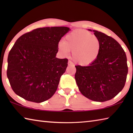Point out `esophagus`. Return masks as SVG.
Segmentation results:
<instances>
[{
	"label": "esophagus",
	"mask_w": 133,
	"mask_h": 133,
	"mask_svg": "<svg viewBox=\"0 0 133 133\" xmlns=\"http://www.w3.org/2000/svg\"><path fill=\"white\" fill-rule=\"evenodd\" d=\"M68 65H69V66H74V64H73V62L70 61V60H69Z\"/></svg>",
	"instance_id": "esophagus-1"
}]
</instances>
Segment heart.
Returning a JSON list of instances; mask_svg holds the SVG:
<instances>
[{
	"instance_id": "obj_1",
	"label": "heart",
	"mask_w": 133,
	"mask_h": 133,
	"mask_svg": "<svg viewBox=\"0 0 133 133\" xmlns=\"http://www.w3.org/2000/svg\"><path fill=\"white\" fill-rule=\"evenodd\" d=\"M58 49L64 55L72 52V58L76 63L87 66L97 59L101 50L98 38L85 30H77L65 37L64 42L58 44Z\"/></svg>"
}]
</instances>
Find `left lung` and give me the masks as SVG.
I'll return each instance as SVG.
<instances>
[{
    "mask_svg": "<svg viewBox=\"0 0 133 133\" xmlns=\"http://www.w3.org/2000/svg\"><path fill=\"white\" fill-rule=\"evenodd\" d=\"M93 31L100 41V53L89 66H75V79L83 96L94 102H103L114 98L124 87L128 73L127 57L115 39Z\"/></svg>",
    "mask_w": 133,
    "mask_h": 133,
    "instance_id": "left-lung-1",
    "label": "left lung"
}]
</instances>
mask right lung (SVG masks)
<instances>
[{"label": "right lung", "mask_w": 133, "mask_h": 133, "mask_svg": "<svg viewBox=\"0 0 133 133\" xmlns=\"http://www.w3.org/2000/svg\"><path fill=\"white\" fill-rule=\"evenodd\" d=\"M67 27H46L21 36L8 58L7 76L15 93L25 100L42 103L57 90L68 59L56 57Z\"/></svg>", "instance_id": "1"}]
</instances>
